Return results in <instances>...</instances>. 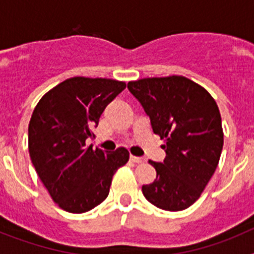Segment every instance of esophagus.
<instances>
[{
	"mask_svg": "<svg viewBox=\"0 0 254 254\" xmlns=\"http://www.w3.org/2000/svg\"><path fill=\"white\" fill-rule=\"evenodd\" d=\"M129 159H131V161H133V163H137V164L145 163V159L138 158V156H133V155H131V156H129Z\"/></svg>",
	"mask_w": 254,
	"mask_h": 254,
	"instance_id": "obj_1",
	"label": "esophagus"
}]
</instances>
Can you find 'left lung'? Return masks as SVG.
I'll return each mask as SVG.
<instances>
[{"label":"left lung","mask_w":254,"mask_h":254,"mask_svg":"<svg viewBox=\"0 0 254 254\" xmlns=\"http://www.w3.org/2000/svg\"><path fill=\"white\" fill-rule=\"evenodd\" d=\"M127 87L154 133L165 140L163 163L149 161L156 179L142 186L143 196L161 210H185L199 198L219 164L224 133L216 102L183 76L142 78Z\"/></svg>","instance_id":"8db88e82"}]
</instances>
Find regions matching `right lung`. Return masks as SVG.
Segmentation results:
<instances>
[{
    "mask_svg": "<svg viewBox=\"0 0 254 254\" xmlns=\"http://www.w3.org/2000/svg\"><path fill=\"white\" fill-rule=\"evenodd\" d=\"M126 89L109 78L72 77L39 100L29 123V154L40 181L64 211L82 214L102 203L112 178L128 161L125 147L113 152L86 146L112 100Z\"/></svg>",
    "mask_w": 254,
    "mask_h": 254,
    "instance_id": "obj_1",
    "label": "right lung"
}]
</instances>
